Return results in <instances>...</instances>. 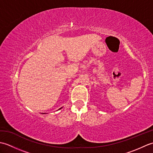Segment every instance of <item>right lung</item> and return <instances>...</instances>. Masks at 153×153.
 Returning <instances> with one entry per match:
<instances>
[{
    "label": "right lung",
    "mask_w": 153,
    "mask_h": 153,
    "mask_svg": "<svg viewBox=\"0 0 153 153\" xmlns=\"http://www.w3.org/2000/svg\"><path fill=\"white\" fill-rule=\"evenodd\" d=\"M62 108V107H61V108H59V109H58V110H60Z\"/></svg>",
    "instance_id": "1"
}]
</instances>
